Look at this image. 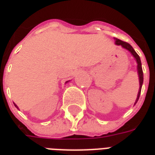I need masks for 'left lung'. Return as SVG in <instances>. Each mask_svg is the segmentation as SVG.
<instances>
[{"mask_svg": "<svg viewBox=\"0 0 155 155\" xmlns=\"http://www.w3.org/2000/svg\"><path fill=\"white\" fill-rule=\"evenodd\" d=\"M115 44L117 46H121L122 48L124 49H126L127 51H128L133 57L135 59L136 62H137V72H138V76H139V92H138V95H137V97H136L135 103H134V105L137 104V102L139 100V96H140V93H141V88H142L143 83V73L142 70V63H141V60H140V58L139 56L137 53L136 51H134V49L133 48V47L130 44H128V42H125V41H123L119 40L118 38H115Z\"/></svg>", "mask_w": 155, "mask_h": 155, "instance_id": "left-lung-1", "label": "left lung"}]
</instances>
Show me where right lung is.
Listing matches in <instances>:
<instances>
[{"label": "right lung", "mask_w": 155, "mask_h": 155, "mask_svg": "<svg viewBox=\"0 0 155 155\" xmlns=\"http://www.w3.org/2000/svg\"><path fill=\"white\" fill-rule=\"evenodd\" d=\"M68 82H69V81H67V82H66V83H68ZM14 105H15V107H16V108H18V107H17V105H16V104H14Z\"/></svg>", "instance_id": "add662e5"}]
</instances>
